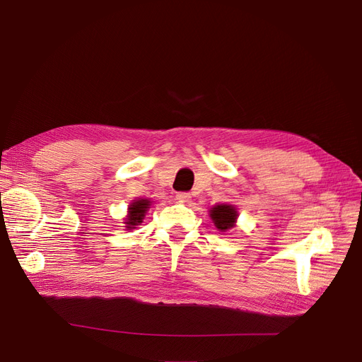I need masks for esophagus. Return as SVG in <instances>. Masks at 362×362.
Here are the masks:
<instances>
[{"mask_svg":"<svg viewBox=\"0 0 362 362\" xmlns=\"http://www.w3.org/2000/svg\"><path fill=\"white\" fill-rule=\"evenodd\" d=\"M190 193H187V192H180V193H177V199L180 201V202H189L190 201Z\"/></svg>","mask_w":362,"mask_h":362,"instance_id":"obj_1","label":"esophagus"}]
</instances>
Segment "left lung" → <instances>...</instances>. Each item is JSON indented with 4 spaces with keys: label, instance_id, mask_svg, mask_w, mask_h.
Returning a JSON list of instances; mask_svg holds the SVG:
<instances>
[{
    "label": "left lung",
    "instance_id": "8db88e82",
    "mask_svg": "<svg viewBox=\"0 0 362 362\" xmlns=\"http://www.w3.org/2000/svg\"><path fill=\"white\" fill-rule=\"evenodd\" d=\"M210 217L214 223V226L221 233H228L229 229H233L237 225L238 211L237 206L231 204H218L210 208Z\"/></svg>",
    "mask_w": 362,
    "mask_h": 362
}]
</instances>
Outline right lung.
<instances>
[{"mask_svg":"<svg viewBox=\"0 0 362 362\" xmlns=\"http://www.w3.org/2000/svg\"><path fill=\"white\" fill-rule=\"evenodd\" d=\"M151 205H152V201L146 199V198H144V199L139 198V199L131 202L128 205V211L124 218L125 229H128V231H133V229H136L141 222H144L145 214L148 213Z\"/></svg>","mask_w":362,"mask_h":362,"instance_id":"obj_1","label":"right lung"}]
</instances>
